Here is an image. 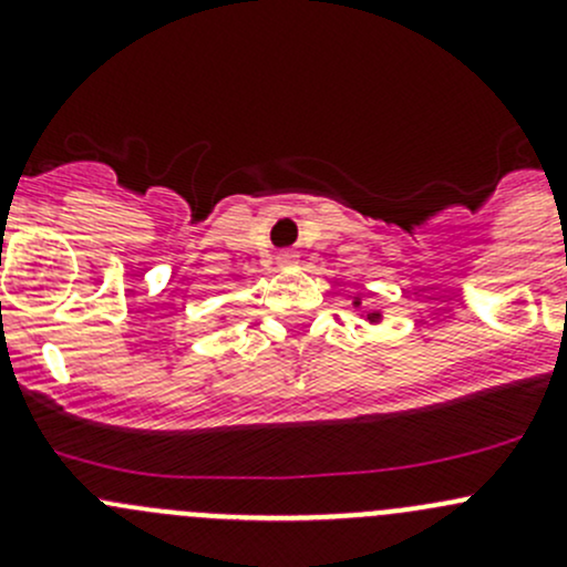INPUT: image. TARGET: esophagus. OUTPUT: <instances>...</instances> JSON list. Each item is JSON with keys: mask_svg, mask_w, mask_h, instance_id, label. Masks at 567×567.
Masks as SVG:
<instances>
[{"mask_svg": "<svg viewBox=\"0 0 567 567\" xmlns=\"http://www.w3.org/2000/svg\"><path fill=\"white\" fill-rule=\"evenodd\" d=\"M277 260H279V266H290V262H296V251L293 249L277 251Z\"/></svg>", "mask_w": 567, "mask_h": 567, "instance_id": "34e87169", "label": "esophagus"}]
</instances>
